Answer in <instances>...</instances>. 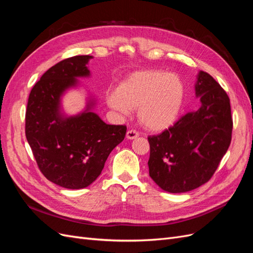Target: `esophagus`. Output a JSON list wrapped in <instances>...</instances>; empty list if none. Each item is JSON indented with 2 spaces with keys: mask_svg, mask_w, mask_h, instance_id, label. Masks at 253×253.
<instances>
[{
  "mask_svg": "<svg viewBox=\"0 0 253 253\" xmlns=\"http://www.w3.org/2000/svg\"><path fill=\"white\" fill-rule=\"evenodd\" d=\"M138 136H139V134L137 133L136 131H134V129H131V131H127V132H126V138L129 139V140L135 139V138H137V137H138Z\"/></svg>",
  "mask_w": 253,
  "mask_h": 253,
  "instance_id": "34e87169",
  "label": "esophagus"
}]
</instances>
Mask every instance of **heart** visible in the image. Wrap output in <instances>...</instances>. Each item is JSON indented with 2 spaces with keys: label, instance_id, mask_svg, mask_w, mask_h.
Here are the masks:
<instances>
[{
  "label": "heart",
  "instance_id": "1",
  "mask_svg": "<svg viewBox=\"0 0 253 253\" xmlns=\"http://www.w3.org/2000/svg\"><path fill=\"white\" fill-rule=\"evenodd\" d=\"M186 97L178 75L163 70H143L128 75L106 97L111 109L127 115L137 109V119L145 128L162 132L177 121Z\"/></svg>",
  "mask_w": 253,
  "mask_h": 253
}]
</instances>
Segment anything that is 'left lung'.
<instances>
[{"mask_svg":"<svg viewBox=\"0 0 253 253\" xmlns=\"http://www.w3.org/2000/svg\"><path fill=\"white\" fill-rule=\"evenodd\" d=\"M201 108L157 136H150L149 174L170 193L192 191L208 181L231 142L232 118L226 91L209 74H197Z\"/></svg>","mask_w":253,"mask_h":253,"instance_id":"left-lung-1","label":"left lung"}]
</instances>
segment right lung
I'll return each mask as SVG.
<instances>
[{
	"mask_svg": "<svg viewBox=\"0 0 253 253\" xmlns=\"http://www.w3.org/2000/svg\"><path fill=\"white\" fill-rule=\"evenodd\" d=\"M91 56L65 59L45 72L29 94L25 134L43 175L66 189H82L95 181L110 153L125 139L126 126H112L93 111L89 95L85 109L68 116L62 97L87 78Z\"/></svg>",
	"mask_w": 253,
	"mask_h": 253,
	"instance_id": "1",
	"label": "right lung"
}]
</instances>
